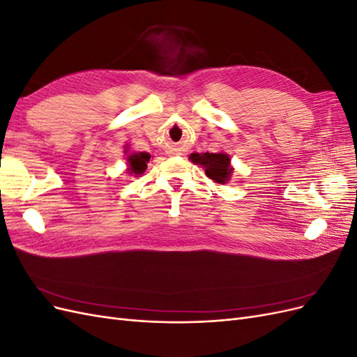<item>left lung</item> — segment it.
Returning <instances> with one entry per match:
<instances>
[{
  "label": "left lung",
  "mask_w": 357,
  "mask_h": 357,
  "mask_svg": "<svg viewBox=\"0 0 357 357\" xmlns=\"http://www.w3.org/2000/svg\"><path fill=\"white\" fill-rule=\"evenodd\" d=\"M190 159L193 164H199L205 168V174H207L211 180L218 183H225L229 180V176L232 172V168L229 165V156L225 153H192Z\"/></svg>",
  "instance_id": "1"
}]
</instances>
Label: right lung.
<instances>
[{"label":"right lung","mask_w":357,"mask_h":357,"mask_svg":"<svg viewBox=\"0 0 357 357\" xmlns=\"http://www.w3.org/2000/svg\"><path fill=\"white\" fill-rule=\"evenodd\" d=\"M150 159V155L149 153H134L128 158V162H129V172L131 174H135V176H139L143 174L146 167H147V162Z\"/></svg>","instance_id":"add662e5"}]
</instances>
